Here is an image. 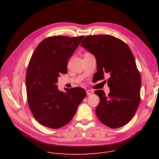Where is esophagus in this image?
<instances>
[{"instance_id":"1","label":"esophagus","mask_w":159,"mask_h":159,"mask_svg":"<svg viewBox=\"0 0 159 159\" xmlns=\"http://www.w3.org/2000/svg\"><path fill=\"white\" fill-rule=\"evenodd\" d=\"M86 93H87V96H90V95H91V94H93V91L92 90H87Z\"/></svg>"}]
</instances>
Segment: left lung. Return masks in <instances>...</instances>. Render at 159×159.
Segmentation results:
<instances>
[{"instance_id": "obj_1", "label": "left lung", "mask_w": 159, "mask_h": 159, "mask_svg": "<svg viewBox=\"0 0 159 159\" xmlns=\"http://www.w3.org/2000/svg\"><path fill=\"white\" fill-rule=\"evenodd\" d=\"M80 44L95 56L98 80L106 74L109 75L108 95L102 90L94 92L100 99L96 109L98 118L111 128L126 125L139 106L141 88V76L129 47L111 35L87 36Z\"/></svg>"}]
</instances>
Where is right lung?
I'll return each instance as SVG.
<instances>
[{
	"label": "right lung",
	"instance_id": "obj_1",
	"mask_svg": "<svg viewBox=\"0 0 159 159\" xmlns=\"http://www.w3.org/2000/svg\"><path fill=\"white\" fill-rule=\"evenodd\" d=\"M84 37L45 38L30 59L26 76L28 102L34 118L44 126L57 129L69 123L86 96L81 87L63 93L56 85L60 74L67 73V63Z\"/></svg>",
	"mask_w": 159,
	"mask_h": 159
}]
</instances>
